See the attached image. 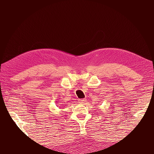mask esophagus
<instances>
[{
	"mask_svg": "<svg viewBox=\"0 0 154 154\" xmlns=\"http://www.w3.org/2000/svg\"><path fill=\"white\" fill-rule=\"evenodd\" d=\"M78 101L79 103H84L85 102H86V99H79Z\"/></svg>",
	"mask_w": 154,
	"mask_h": 154,
	"instance_id": "1",
	"label": "esophagus"
}]
</instances>
